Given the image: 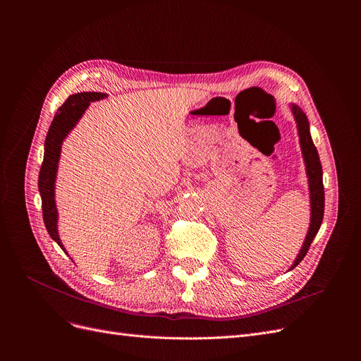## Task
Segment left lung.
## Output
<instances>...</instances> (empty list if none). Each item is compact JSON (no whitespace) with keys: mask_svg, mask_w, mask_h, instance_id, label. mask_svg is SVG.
<instances>
[{"mask_svg":"<svg viewBox=\"0 0 361 361\" xmlns=\"http://www.w3.org/2000/svg\"><path fill=\"white\" fill-rule=\"evenodd\" d=\"M291 112L294 116V120L297 123V131H298V137H300V147H301V154L302 159H305L306 164V174H307V181H309V193H310V225H309V231L305 238V243H302L301 249L294 260V263L290 267V271L294 269L297 264L305 259L310 244L313 238L316 237L322 221H324V211H325V192H324V173H322V165L319 159L317 149L312 140L310 136V124L306 117V114L302 112V109L295 105L290 104Z\"/></svg>","mask_w":361,"mask_h":361,"instance_id":"left-lung-1","label":"left lung"}]
</instances>
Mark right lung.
Masks as SVG:
<instances>
[{
    "instance_id": "obj_1",
    "label": "right lung",
    "mask_w": 361,
    "mask_h": 361,
    "mask_svg": "<svg viewBox=\"0 0 361 361\" xmlns=\"http://www.w3.org/2000/svg\"><path fill=\"white\" fill-rule=\"evenodd\" d=\"M104 98H106V93L102 92H80L70 94L67 101L60 106L59 112L55 114L45 139L44 162L39 171L37 187H39L42 199V214L47 231L51 238L64 250V253H67V250L64 249L61 238L59 235V211H56L55 204V180L56 171H59L61 146L66 137L70 135V131L83 117V114L90 102Z\"/></svg>"
}]
</instances>
